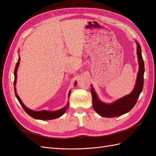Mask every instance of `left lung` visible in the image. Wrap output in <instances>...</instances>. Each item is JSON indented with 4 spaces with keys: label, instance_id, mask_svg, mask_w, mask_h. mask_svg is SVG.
Returning a JSON list of instances; mask_svg holds the SVG:
<instances>
[{
    "label": "left lung",
    "instance_id": "8db88e82",
    "mask_svg": "<svg viewBox=\"0 0 156 156\" xmlns=\"http://www.w3.org/2000/svg\"><path fill=\"white\" fill-rule=\"evenodd\" d=\"M137 49L136 53L138 56L139 70L136 77V82L135 88L129 95L119 99L111 104H106L98 100L96 92L91 86V93L92 96V105L94 109L103 117L113 118L119 116L127 113L132 109L137 101L140 92H142L144 84V64L141 54V48L139 44L136 42Z\"/></svg>",
    "mask_w": 156,
    "mask_h": 156
}]
</instances>
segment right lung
<instances>
[{"label":"right lung","mask_w":156,"mask_h":156,"mask_svg":"<svg viewBox=\"0 0 156 156\" xmlns=\"http://www.w3.org/2000/svg\"><path fill=\"white\" fill-rule=\"evenodd\" d=\"M20 57H19L18 61L16 64V68L15 70H14V76H15V78H14V82H13V85H14V91H15V94L17 99L18 100L19 102L23 108V109L25 110V111L27 113L28 115L30 116L31 117L34 118L35 119H39V120H52V119H57V118H59L60 116L64 115V113L66 112V111L67 110V108L69 106V103H68V105L66 106L65 107L61 108V109L57 110L54 112H49V111H34L32 110L29 109L24 104H23L21 100H20V97L16 93V80H17V68L19 67V65H20ZM77 84V82L75 83V84ZM70 92L71 90L69 92L68 96L69 98L70 96Z\"/></svg>","instance_id":"obj_1"}]
</instances>
